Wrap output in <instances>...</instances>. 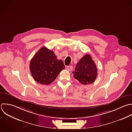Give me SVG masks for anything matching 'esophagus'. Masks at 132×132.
Returning <instances> with one entry per match:
<instances>
[{
	"label": "esophagus",
	"mask_w": 132,
	"mask_h": 132,
	"mask_svg": "<svg viewBox=\"0 0 132 132\" xmlns=\"http://www.w3.org/2000/svg\"><path fill=\"white\" fill-rule=\"evenodd\" d=\"M67 69L69 71H71L73 70V67L72 65H70V66H68L67 67Z\"/></svg>",
	"instance_id": "esophagus-1"
}]
</instances>
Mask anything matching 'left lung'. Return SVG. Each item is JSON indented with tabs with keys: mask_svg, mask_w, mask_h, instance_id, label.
<instances>
[{
	"mask_svg": "<svg viewBox=\"0 0 132 132\" xmlns=\"http://www.w3.org/2000/svg\"><path fill=\"white\" fill-rule=\"evenodd\" d=\"M97 69L94 61L89 54L85 55L77 62L73 72L75 79L83 85L93 83L97 75Z\"/></svg>",
	"mask_w": 132,
	"mask_h": 132,
	"instance_id": "1",
	"label": "left lung"
}]
</instances>
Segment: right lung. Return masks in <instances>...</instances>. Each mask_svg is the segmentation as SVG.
Instances as JSON below:
<instances>
[{
    "instance_id": "1",
    "label": "right lung",
    "mask_w": 132,
    "mask_h": 132,
    "mask_svg": "<svg viewBox=\"0 0 132 132\" xmlns=\"http://www.w3.org/2000/svg\"><path fill=\"white\" fill-rule=\"evenodd\" d=\"M30 71L35 81L48 85L54 81L60 72L65 69L61 60H58L54 52L41 47L31 59Z\"/></svg>"
}]
</instances>
